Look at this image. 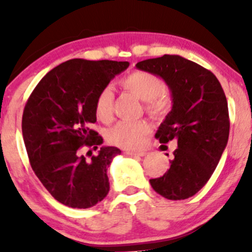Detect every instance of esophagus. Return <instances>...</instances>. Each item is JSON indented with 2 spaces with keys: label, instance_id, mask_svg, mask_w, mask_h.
Returning <instances> with one entry per match:
<instances>
[{
  "label": "esophagus",
  "instance_id": "obj_1",
  "mask_svg": "<svg viewBox=\"0 0 252 252\" xmlns=\"http://www.w3.org/2000/svg\"><path fill=\"white\" fill-rule=\"evenodd\" d=\"M126 154L128 155V156H133V157H142V156H145V155H146V152H145V151H139V152H136V151H126Z\"/></svg>",
  "mask_w": 252,
  "mask_h": 252
}]
</instances>
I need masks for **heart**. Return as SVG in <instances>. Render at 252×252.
<instances>
[{
	"label": "heart",
	"mask_w": 252,
	"mask_h": 252,
	"mask_svg": "<svg viewBox=\"0 0 252 252\" xmlns=\"http://www.w3.org/2000/svg\"><path fill=\"white\" fill-rule=\"evenodd\" d=\"M119 85L145 101V108L152 116H162L169 108L171 100L164 91V83L159 75L147 70H133L119 80ZM113 101L114 96L110 88L98 91L95 98V114L100 121H111ZM150 129V124L144 121H121L107 131V139L116 146L135 150L144 144Z\"/></svg>",
	"instance_id": "heart-1"
}]
</instances>
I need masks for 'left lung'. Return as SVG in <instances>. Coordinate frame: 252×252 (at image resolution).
<instances>
[{
	"instance_id": "obj_1",
	"label": "left lung",
	"mask_w": 252,
	"mask_h": 252,
	"mask_svg": "<svg viewBox=\"0 0 252 252\" xmlns=\"http://www.w3.org/2000/svg\"><path fill=\"white\" fill-rule=\"evenodd\" d=\"M136 68L163 79L173 102L155 136L162 144L177 141L178 147L168 171L150 184L168 200L194 196L227 146L230 123L224 91L212 72L177 55L141 61Z\"/></svg>"
}]
</instances>
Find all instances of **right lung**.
Returning a JSON list of instances; mask_svg holds the SVG:
<instances>
[{
  "label": "right lung",
  "mask_w": 252,
  "mask_h": 252,
  "mask_svg": "<svg viewBox=\"0 0 252 252\" xmlns=\"http://www.w3.org/2000/svg\"><path fill=\"white\" fill-rule=\"evenodd\" d=\"M129 62L75 58L47 73L28 98L22 130L30 166L47 191L61 204L89 208L110 191L107 168L121 150L102 146L86 158L83 147L103 142L90 129L96 122L95 98ZM88 152V154H89Z\"/></svg>",
  "instance_id": "add662e5"
}]
</instances>
